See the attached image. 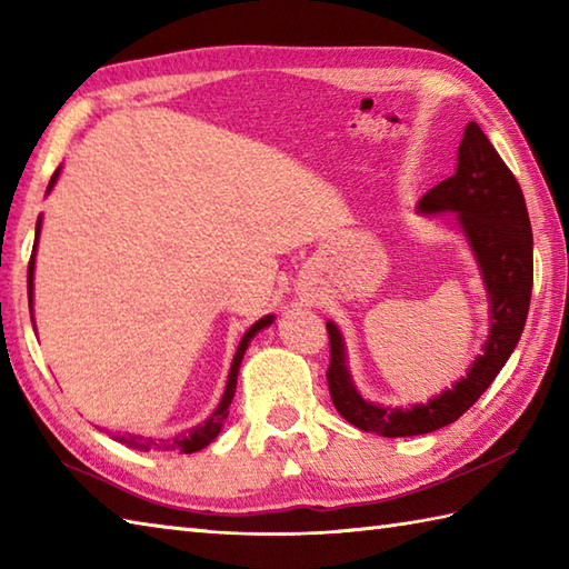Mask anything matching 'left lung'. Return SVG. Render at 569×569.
<instances>
[{"instance_id":"1","label":"left lung","mask_w":569,"mask_h":569,"mask_svg":"<svg viewBox=\"0 0 569 569\" xmlns=\"http://www.w3.org/2000/svg\"><path fill=\"white\" fill-rule=\"evenodd\" d=\"M422 217L457 214L455 224L479 266L489 298V335L467 373L428 403L383 406L359 393L342 330L328 320L332 403L347 422L381 438H410L450 426L477 403L521 340L533 291V232L521 186L477 122L465 127L450 178L418 200Z\"/></svg>"}]
</instances>
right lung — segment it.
Segmentation results:
<instances>
[{
  "label": "right lung",
  "instance_id": "obj_1",
  "mask_svg": "<svg viewBox=\"0 0 569 569\" xmlns=\"http://www.w3.org/2000/svg\"><path fill=\"white\" fill-rule=\"evenodd\" d=\"M58 176H60V168L58 171L53 173V178H51V183H48V190L46 192H51L53 190V186H56V180H58ZM41 214H39V220H36V239H33V251H31V261H29V276H27V286H29V310L33 312V271H36V247H39V237H41ZM33 320V318H31ZM276 320V316H263L261 320H257L251 325V328L244 332V337H241V342H239V347H237V355H234V359H232V369H229V377H227V386H224V393H222V401L217 403V408L212 410L210 413V418H204L202 422H198L196 428H190L188 432H183V435H176L173 440H143L141 435H127V438H114V440H119V442H124V445H129V447H134V450H159V452H168V450H178V452H183V455H190V452H198V450H202V447H208L217 435H220V430H222V426H224V420H227V416H229V403H232V398H234V391H237V377H239V367H241V359H244V352L249 349V345H251V340L253 337H257L261 330H266L269 328V325Z\"/></svg>",
  "mask_w": 569,
  "mask_h": 569
}]
</instances>
